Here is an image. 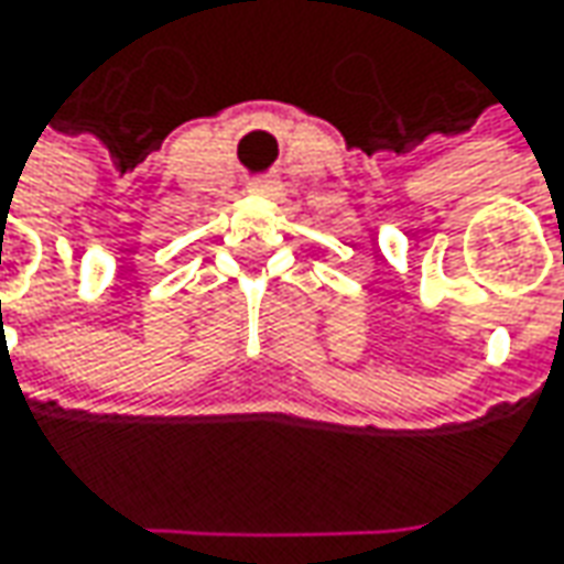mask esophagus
<instances>
[{
    "label": "esophagus",
    "mask_w": 564,
    "mask_h": 564,
    "mask_svg": "<svg viewBox=\"0 0 564 564\" xmlns=\"http://www.w3.org/2000/svg\"><path fill=\"white\" fill-rule=\"evenodd\" d=\"M248 191L253 194V197H272L275 191H279V185L272 182V178H253L248 185Z\"/></svg>",
    "instance_id": "1"
}]
</instances>
